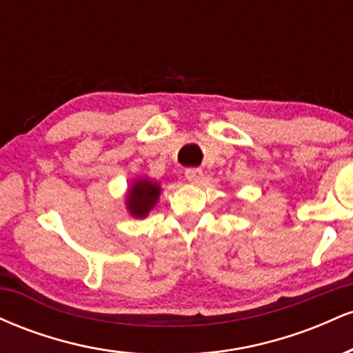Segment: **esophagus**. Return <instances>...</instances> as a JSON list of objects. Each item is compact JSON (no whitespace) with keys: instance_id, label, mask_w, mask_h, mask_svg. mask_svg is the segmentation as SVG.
I'll list each match as a JSON object with an SVG mask.
<instances>
[{"instance_id":"34e87169","label":"esophagus","mask_w":353,"mask_h":353,"mask_svg":"<svg viewBox=\"0 0 353 353\" xmlns=\"http://www.w3.org/2000/svg\"><path fill=\"white\" fill-rule=\"evenodd\" d=\"M202 169L199 168H190V169H185V179L189 182H192V184H199L202 181Z\"/></svg>"}]
</instances>
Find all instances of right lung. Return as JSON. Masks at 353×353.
<instances>
[{"instance_id":"obj_1","label":"right lung","mask_w":353,"mask_h":353,"mask_svg":"<svg viewBox=\"0 0 353 353\" xmlns=\"http://www.w3.org/2000/svg\"><path fill=\"white\" fill-rule=\"evenodd\" d=\"M159 196L161 185L157 182L151 179H136L132 181L125 196V208L132 217L144 219L159 201Z\"/></svg>"}]
</instances>
